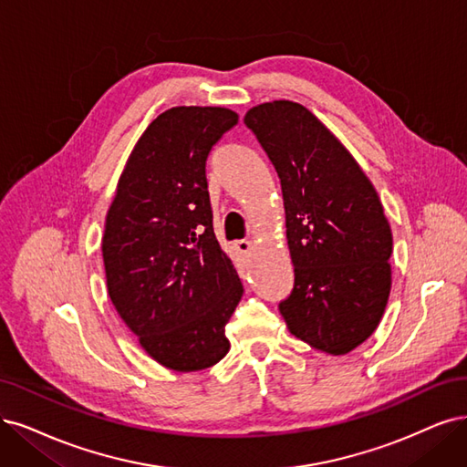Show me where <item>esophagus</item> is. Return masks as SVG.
Wrapping results in <instances>:
<instances>
[{
	"instance_id": "obj_1",
	"label": "esophagus",
	"mask_w": 467,
	"mask_h": 467,
	"mask_svg": "<svg viewBox=\"0 0 467 467\" xmlns=\"http://www.w3.org/2000/svg\"><path fill=\"white\" fill-rule=\"evenodd\" d=\"M234 246H236V250H238L240 254H250V252L254 250V246H252L250 240H236Z\"/></svg>"
}]
</instances>
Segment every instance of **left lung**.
Returning a JSON list of instances; mask_svg holds the SVG:
<instances>
[{
	"label": "left lung",
	"mask_w": 467,
	"mask_h": 467,
	"mask_svg": "<svg viewBox=\"0 0 467 467\" xmlns=\"http://www.w3.org/2000/svg\"><path fill=\"white\" fill-rule=\"evenodd\" d=\"M255 134L281 179L295 288L279 304L288 331L340 356L368 340L390 295L392 233L371 181L300 103L252 108Z\"/></svg>",
	"instance_id": "1"
}]
</instances>
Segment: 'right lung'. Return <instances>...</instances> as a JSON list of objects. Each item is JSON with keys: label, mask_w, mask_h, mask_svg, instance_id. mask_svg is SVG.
<instances>
[{"label": "right lung", "mask_w": 467, "mask_h": 467, "mask_svg": "<svg viewBox=\"0 0 467 467\" xmlns=\"http://www.w3.org/2000/svg\"><path fill=\"white\" fill-rule=\"evenodd\" d=\"M238 123L227 108H171L136 142L101 238L109 298L158 364L200 371L227 356L243 283L217 243L205 161Z\"/></svg>", "instance_id": "obj_1"}]
</instances>
